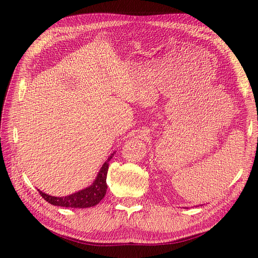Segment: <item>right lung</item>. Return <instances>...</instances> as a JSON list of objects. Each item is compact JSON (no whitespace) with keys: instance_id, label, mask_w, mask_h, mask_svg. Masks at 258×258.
Returning <instances> with one entry per match:
<instances>
[{"instance_id":"add662e5","label":"right lung","mask_w":258,"mask_h":258,"mask_svg":"<svg viewBox=\"0 0 258 258\" xmlns=\"http://www.w3.org/2000/svg\"><path fill=\"white\" fill-rule=\"evenodd\" d=\"M112 156L113 154H111L109 157H108V160L104 163L103 167L101 168V170H99L95 181L93 182V184L85 189H81L77 193L65 196V197H54V196H50L40 192V190H38V192L46 202H48L49 204H51L53 206L65 207V208L93 207L101 202L106 194L107 171H108V167H109V162L112 159Z\"/></svg>"}]
</instances>
